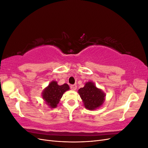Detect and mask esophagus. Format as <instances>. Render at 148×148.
<instances>
[{"label":"esophagus","mask_w":148,"mask_h":148,"mask_svg":"<svg viewBox=\"0 0 148 148\" xmlns=\"http://www.w3.org/2000/svg\"><path fill=\"white\" fill-rule=\"evenodd\" d=\"M70 88L72 89V90H76L77 88V84H71L70 85Z\"/></svg>","instance_id":"esophagus-1"}]
</instances>
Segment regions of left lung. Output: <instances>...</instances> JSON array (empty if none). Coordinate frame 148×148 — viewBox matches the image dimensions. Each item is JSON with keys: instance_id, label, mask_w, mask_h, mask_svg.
Returning a JSON list of instances; mask_svg holds the SVG:
<instances>
[{"instance_id": "obj_1", "label": "left lung", "mask_w": 148, "mask_h": 148, "mask_svg": "<svg viewBox=\"0 0 148 148\" xmlns=\"http://www.w3.org/2000/svg\"><path fill=\"white\" fill-rule=\"evenodd\" d=\"M78 93L84 102V107L91 110L96 109L103 104L106 96L92 82L86 83L83 88L79 89Z\"/></svg>"}]
</instances>
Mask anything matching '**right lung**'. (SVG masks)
Listing matches in <instances>:
<instances>
[{"instance_id":"add662e5","label":"right lung","mask_w":148,"mask_h":148,"mask_svg":"<svg viewBox=\"0 0 148 148\" xmlns=\"http://www.w3.org/2000/svg\"><path fill=\"white\" fill-rule=\"evenodd\" d=\"M69 89V86L67 84L65 83L60 86L56 82L53 81L44 90L42 98L49 106L52 108H55L64 93Z\"/></svg>"}]
</instances>
